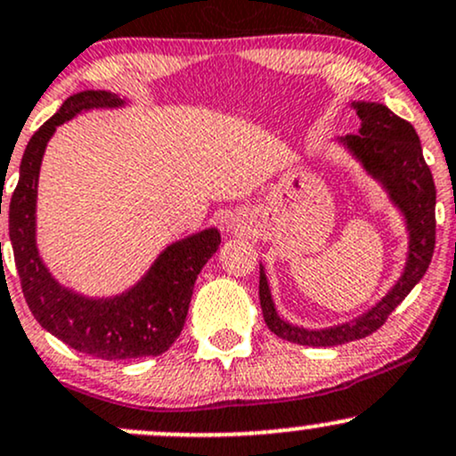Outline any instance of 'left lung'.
I'll use <instances>...</instances> for the list:
<instances>
[{"label": "left lung", "mask_w": 456, "mask_h": 456, "mask_svg": "<svg viewBox=\"0 0 456 456\" xmlns=\"http://www.w3.org/2000/svg\"><path fill=\"white\" fill-rule=\"evenodd\" d=\"M353 108L362 118V127L359 134L339 138V142L362 162L368 175L381 182L392 203L403 212L409 232L407 264L396 285L372 309L350 322L318 331L289 324L279 316L270 297L266 273L259 266V303L268 329L301 346H339L381 329L389 314L424 277L435 251V182L431 168L424 162L422 144L413 125L396 117L383 103L354 102Z\"/></svg>", "instance_id": "obj_1"}]
</instances>
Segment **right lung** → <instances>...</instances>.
Masks as SVG:
<instances>
[{
    "label": "right lung",
    "instance_id": "add662e5",
    "mask_svg": "<svg viewBox=\"0 0 456 456\" xmlns=\"http://www.w3.org/2000/svg\"><path fill=\"white\" fill-rule=\"evenodd\" d=\"M121 106L123 99L108 90H82L69 97L29 138L8 208L10 244L29 312L64 344L106 362L168 350L186 322L197 274L220 244V233L214 227L177 240L159 253L134 288L118 297L90 298L53 279L37 247V194L45 149L58 125L79 112Z\"/></svg>",
    "mask_w": 456,
    "mask_h": 456
}]
</instances>
